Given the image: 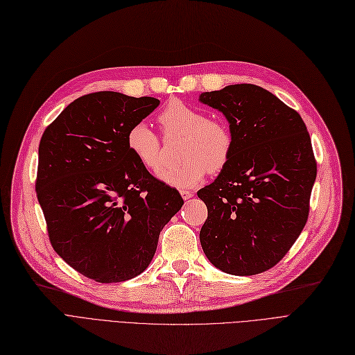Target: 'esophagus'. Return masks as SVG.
<instances>
[{
	"label": "esophagus",
	"instance_id": "34e87169",
	"mask_svg": "<svg viewBox=\"0 0 355 355\" xmlns=\"http://www.w3.org/2000/svg\"><path fill=\"white\" fill-rule=\"evenodd\" d=\"M180 195H182L183 200H189V198L193 197V192H192V191H188V189H182V191H180Z\"/></svg>",
	"mask_w": 355,
	"mask_h": 355
}]
</instances>
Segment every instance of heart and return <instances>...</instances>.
<instances>
[{"label": "heart", "instance_id": "b5f03b06", "mask_svg": "<svg viewBox=\"0 0 355 355\" xmlns=\"http://www.w3.org/2000/svg\"><path fill=\"white\" fill-rule=\"evenodd\" d=\"M158 123L167 137H182L179 157L182 163L164 167L158 179L175 188H192L207 172H218L230 158L234 137L226 121L209 119L201 108L180 100L170 101L158 114ZM126 146L137 160L150 170L162 162V145L155 132L145 121L132 125L126 133Z\"/></svg>", "mask_w": 355, "mask_h": 355}]
</instances>
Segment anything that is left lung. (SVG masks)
Returning a JSON list of instances; mask_svg holds the SVG:
<instances>
[{
	"mask_svg": "<svg viewBox=\"0 0 355 355\" xmlns=\"http://www.w3.org/2000/svg\"><path fill=\"white\" fill-rule=\"evenodd\" d=\"M200 101L223 113L234 137L227 164L197 192L209 210L202 251L225 273H263L307 223L317 175L307 128L295 110L251 83L202 92Z\"/></svg>",
	"mask_w": 355,
	"mask_h": 355,
	"instance_id": "left-lung-1",
	"label": "left lung"
}]
</instances>
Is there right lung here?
<instances>
[{
    "instance_id": "right-lung-1",
    "label": "right lung",
    "mask_w": 355,
    "mask_h": 355,
    "mask_svg": "<svg viewBox=\"0 0 355 355\" xmlns=\"http://www.w3.org/2000/svg\"><path fill=\"white\" fill-rule=\"evenodd\" d=\"M160 104L113 91L83 95L40 142L36 195L54 251L100 284L123 282L150 266L158 236L183 205L130 154L126 133Z\"/></svg>"
}]
</instances>
